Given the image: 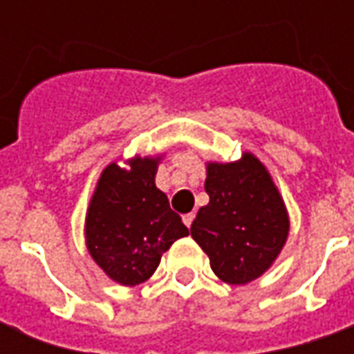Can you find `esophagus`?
<instances>
[{"instance_id":"obj_1","label":"esophagus","mask_w":354,"mask_h":354,"mask_svg":"<svg viewBox=\"0 0 354 354\" xmlns=\"http://www.w3.org/2000/svg\"><path fill=\"white\" fill-rule=\"evenodd\" d=\"M182 220H184V223L187 225V227H192L193 220H195V214H193V212H189V214H185Z\"/></svg>"}]
</instances>
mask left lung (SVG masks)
Here are the masks:
<instances>
[{"label": "left lung", "mask_w": 354, "mask_h": 354, "mask_svg": "<svg viewBox=\"0 0 354 354\" xmlns=\"http://www.w3.org/2000/svg\"><path fill=\"white\" fill-rule=\"evenodd\" d=\"M205 189L210 201L193 220L192 237L220 281H256L279 258L290 231L288 210L269 170L250 151L239 161H208Z\"/></svg>", "instance_id": "8db88e82"}]
</instances>
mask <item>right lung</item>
Here are the masks:
<instances>
[{
    "mask_svg": "<svg viewBox=\"0 0 354 354\" xmlns=\"http://www.w3.org/2000/svg\"><path fill=\"white\" fill-rule=\"evenodd\" d=\"M162 155H134L102 170L85 216L91 258L121 286L146 282L174 241L189 231L155 185Z\"/></svg>",
    "mask_w": 354,
    "mask_h": 354,
    "instance_id": "right-lung-1",
    "label": "right lung"
}]
</instances>
